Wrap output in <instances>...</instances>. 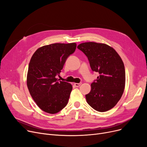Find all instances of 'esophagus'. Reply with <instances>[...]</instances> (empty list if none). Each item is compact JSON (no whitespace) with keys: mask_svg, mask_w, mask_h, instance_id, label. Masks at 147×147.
I'll return each instance as SVG.
<instances>
[{"mask_svg":"<svg viewBox=\"0 0 147 147\" xmlns=\"http://www.w3.org/2000/svg\"><path fill=\"white\" fill-rule=\"evenodd\" d=\"M82 84V83H74V86L76 87H79Z\"/></svg>","mask_w":147,"mask_h":147,"instance_id":"esophagus-1","label":"esophagus"}]
</instances>
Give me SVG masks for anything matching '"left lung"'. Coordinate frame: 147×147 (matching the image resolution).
I'll return each mask as SVG.
<instances>
[{"label":"left lung","instance_id":"8db88e82","mask_svg":"<svg viewBox=\"0 0 147 147\" xmlns=\"http://www.w3.org/2000/svg\"><path fill=\"white\" fill-rule=\"evenodd\" d=\"M78 48L87 57L93 71L99 74L91 84L86 95L88 104L94 110L105 112L111 109L120 99L125 86V69L119 54L104 43L86 42Z\"/></svg>","mask_w":147,"mask_h":147}]
</instances>
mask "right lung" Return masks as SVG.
Returning a JSON list of instances; mask_svg holds the SVG:
<instances>
[{
    "instance_id": "1",
    "label": "right lung",
    "mask_w": 147,
    "mask_h": 147,
    "mask_svg": "<svg viewBox=\"0 0 147 147\" xmlns=\"http://www.w3.org/2000/svg\"><path fill=\"white\" fill-rule=\"evenodd\" d=\"M76 49L75 43H53L38 48L31 58L27 87L36 104L46 113H57L68 104L73 87L56 77Z\"/></svg>"
}]
</instances>
